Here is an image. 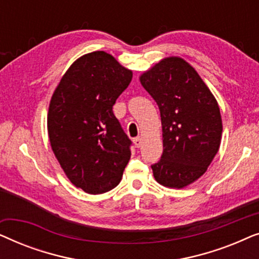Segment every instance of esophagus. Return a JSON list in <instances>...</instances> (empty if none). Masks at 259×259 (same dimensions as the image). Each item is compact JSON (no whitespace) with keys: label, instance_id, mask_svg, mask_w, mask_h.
Returning a JSON list of instances; mask_svg holds the SVG:
<instances>
[{"label":"esophagus","instance_id":"obj_1","mask_svg":"<svg viewBox=\"0 0 259 259\" xmlns=\"http://www.w3.org/2000/svg\"><path fill=\"white\" fill-rule=\"evenodd\" d=\"M133 143H134V145H136L137 147H140V146H141V138H140V137L134 138V139H133Z\"/></svg>","mask_w":259,"mask_h":259}]
</instances>
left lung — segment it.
Masks as SVG:
<instances>
[{
    "mask_svg": "<svg viewBox=\"0 0 259 259\" xmlns=\"http://www.w3.org/2000/svg\"><path fill=\"white\" fill-rule=\"evenodd\" d=\"M160 111L162 155L151 166L162 186L183 189L206 172L221 146L222 116L213 94L190 63L162 59L140 76Z\"/></svg>",
    "mask_w": 259,
    "mask_h": 259,
    "instance_id": "obj_1",
    "label": "left lung"
}]
</instances>
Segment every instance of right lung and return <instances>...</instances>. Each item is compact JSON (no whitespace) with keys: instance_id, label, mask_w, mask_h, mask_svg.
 I'll use <instances>...</instances> for the list:
<instances>
[{"instance_id":"1","label":"right lung","mask_w":259,"mask_h":259,"mask_svg":"<svg viewBox=\"0 0 259 259\" xmlns=\"http://www.w3.org/2000/svg\"><path fill=\"white\" fill-rule=\"evenodd\" d=\"M111 54L81 56L60 80L49 104L52 150L73 185L100 194L118 185L131 158L132 141L113 105L132 80Z\"/></svg>"}]
</instances>
